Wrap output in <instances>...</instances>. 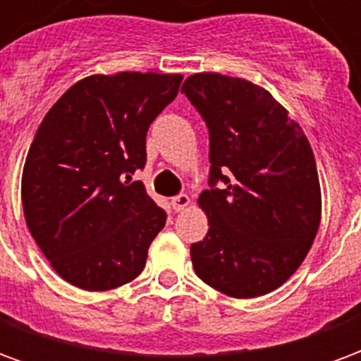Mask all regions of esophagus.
I'll return each instance as SVG.
<instances>
[{"label":"esophagus","mask_w":361,"mask_h":361,"mask_svg":"<svg viewBox=\"0 0 361 361\" xmlns=\"http://www.w3.org/2000/svg\"><path fill=\"white\" fill-rule=\"evenodd\" d=\"M189 203H191V199H189L185 193H180V195H176L172 199V209L176 212H181V211H185V209H188Z\"/></svg>","instance_id":"obj_1"}]
</instances>
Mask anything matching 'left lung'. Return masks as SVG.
Wrapping results in <instances>:
<instances>
[{"mask_svg":"<svg viewBox=\"0 0 361 361\" xmlns=\"http://www.w3.org/2000/svg\"><path fill=\"white\" fill-rule=\"evenodd\" d=\"M181 92L209 127L211 189L199 195L209 232L191 245L193 269L232 298L269 294L317 235L321 188L310 141L269 90L245 79L195 73Z\"/></svg>","mask_w":361,"mask_h":361,"instance_id":"1","label":"left lung"}]
</instances>
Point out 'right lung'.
Masks as SVG:
<instances>
[{"label":"right lung","mask_w":361,"mask_h":361,"mask_svg":"<svg viewBox=\"0 0 361 361\" xmlns=\"http://www.w3.org/2000/svg\"><path fill=\"white\" fill-rule=\"evenodd\" d=\"M181 75H90L46 114L23 168L30 234L59 276L89 292L137 279L166 212L142 181L147 131Z\"/></svg>","instance_id":"right-lung-1"}]
</instances>
